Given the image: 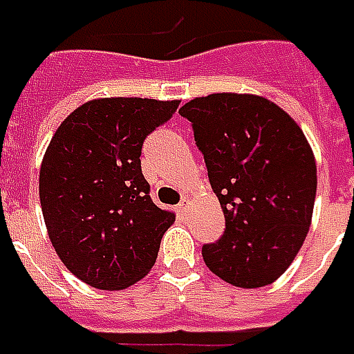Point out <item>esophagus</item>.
<instances>
[{
	"instance_id": "34e87169",
	"label": "esophagus",
	"mask_w": 354,
	"mask_h": 354,
	"mask_svg": "<svg viewBox=\"0 0 354 354\" xmlns=\"http://www.w3.org/2000/svg\"><path fill=\"white\" fill-rule=\"evenodd\" d=\"M187 208H189V204H187V201H182V203H180V204H178V206H176L178 216H180V217H185V216H187Z\"/></svg>"
}]
</instances>
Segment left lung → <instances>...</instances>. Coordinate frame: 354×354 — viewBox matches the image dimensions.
Here are the masks:
<instances>
[{"mask_svg":"<svg viewBox=\"0 0 354 354\" xmlns=\"http://www.w3.org/2000/svg\"><path fill=\"white\" fill-rule=\"evenodd\" d=\"M193 125L225 232L203 245L216 276L242 289L276 281L310 230L315 157L302 129L276 103L248 93H212L180 109Z\"/></svg>","mask_w":354,"mask_h":354,"instance_id":"obj_1","label":"left lung"}]
</instances>
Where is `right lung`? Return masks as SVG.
Masks as SVG:
<instances>
[{
	"instance_id": "add662e5",
	"label": "right lung",
	"mask_w": 354,
	"mask_h": 354,
	"mask_svg": "<svg viewBox=\"0 0 354 354\" xmlns=\"http://www.w3.org/2000/svg\"><path fill=\"white\" fill-rule=\"evenodd\" d=\"M180 101L106 97L78 106L54 133L39 172L52 245L84 283L120 290L156 263L172 212L157 208L140 169L142 144Z\"/></svg>"
}]
</instances>
